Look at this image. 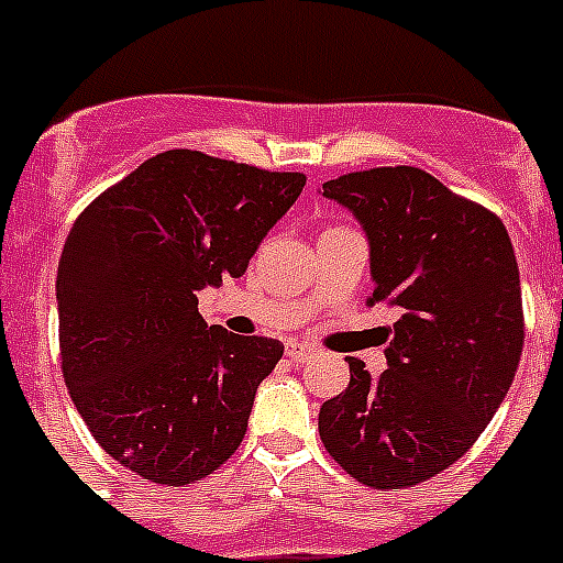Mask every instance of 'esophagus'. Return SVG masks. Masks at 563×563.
I'll use <instances>...</instances> for the list:
<instances>
[{"mask_svg":"<svg viewBox=\"0 0 563 563\" xmlns=\"http://www.w3.org/2000/svg\"><path fill=\"white\" fill-rule=\"evenodd\" d=\"M312 355H316V346H310V343H287V357L290 361H307Z\"/></svg>","mask_w":563,"mask_h":563,"instance_id":"esophagus-1","label":"esophagus"}]
</instances>
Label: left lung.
<instances>
[{"label": "left lung", "instance_id": "obj_1", "mask_svg": "<svg viewBox=\"0 0 563 563\" xmlns=\"http://www.w3.org/2000/svg\"><path fill=\"white\" fill-rule=\"evenodd\" d=\"M369 236V305L397 307L389 369L350 357V386L327 400L318 434L355 482L400 490L465 454L505 400L521 346L519 265L494 211L415 166L324 183Z\"/></svg>", "mask_w": 563, "mask_h": 563}]
</instances>
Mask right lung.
Listing matches in <instances>:
<instances>
[{"label": "right lung", "mask_w": 563, "mask_h": 563, "mask_svg": "<svg viewBox=\"0 0 563 563\" xmlns=\"http://www.w3.org/2000/svg\"><path fill=\"white\" fill-rule=\"evenodd\" d=\"M301 172L168 148L89 202L58 262V350L69 397L112 460L166 487L225 465L276 338L208 327L197 290L239 278Z\"/></svg>", "instance_id": "obj_1"}]
</instances>
